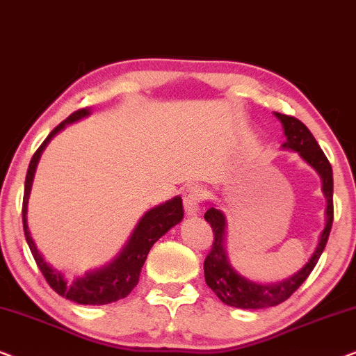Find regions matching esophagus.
Instances as JSON below:
<instances>
[{
	"instance_id": "esophagus-1",
	"label": "esophagus",
	"mask_w": 356,
	"mask_h": 356,
	"mask_svg": "<svg viewBox=\"0 0 356 356\" xmlns=\"http://www.w3.org/2000/svg\"><path fill=\"white\" fill-rule=\"evenodd\" d=\"M202 199H204L202 188L197 186V184H189V186L184 189L183 202H184V209H186L188 216H196V213L201 211Z\"/></svg>"
}]
</instances>
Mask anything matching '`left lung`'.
Segmentation results:
<instances>
[{"instance_id":"obj_1","label":"left lung","mask_w":356,"mask_h":356,"mask_svg":"<svg viewBox=\"0 0 356 356\" xmlns=\"http://www.w3.org/2000/svg\"><path fill=\"white\" fill-rule=\"evenodd\" d=\"M277 118L284 124V131L286 140L282 144V147L295 150L301 155V159L306 163H309L316 172L321 175L323 179V191L327 199V209H325V228L321 233L319 245L316 248L314 254L311 256L308 264L301 269L298 274H295L290 279H286L280 284L275 285H261L254 282L246 280L238 272L233 270V267L228 264L225 248H223V240H225V217L216 207H209V211L204 213V218L211 223L213 241L212 248L204 261V277H206V284L211 286V290L220 298L223 303L228 306H235V308L243 309H259L269 308V306H277L289 300L300 285L308 279L311 270L318 264L321 254H323L325 243L329 240L330 228L334 222V179H332V167L325 157L323 149L319 147L318 140L311 134V131L296 120L295 116L275 113Z\"/></svg>"}]
</instances>
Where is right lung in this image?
<instances>
[{"label": "right lung", "instance_id": "obj_1", "mask_svg": "<svg viewBox=\"0 0 356 356\" xmlns=\"http://www.w3.org/2000/svg\"><path fill=\"white\" fill-rule=\"evenodd\" d=\"M90 111L89 108H79L74 113H71L65 121H61L47 139L43 140L40 147L32 155L31 163H29L26 175V188H24V201H22V223H24V235H26L27 245L31 248L33 259H35L38 269L42 270L43 277L48 282V285L56 291L58 295L74 301L79 305H108L113 301H118L131 293V290L138 285L140 269H143L145 257H147L150 248L160 236L165 235L170 228L181 222L183 218V201L181 197H175L172 201L162 204V206L152 209L140 218L138 227L131 235L128 245L110 266L104 267L102 270L92 272L81 279H74L71 282L65 280L60 272L53 270L47 264L40 252H38L35 243H33L31 232L27 227V201L29 193H31L33 173H35L38 159L47 147L48 140L55 136L58 131H61L67 123L77 121L82 116H87Z\"/></svg>", "mask_w": 356, "mask_h": 356}]
</instances>
